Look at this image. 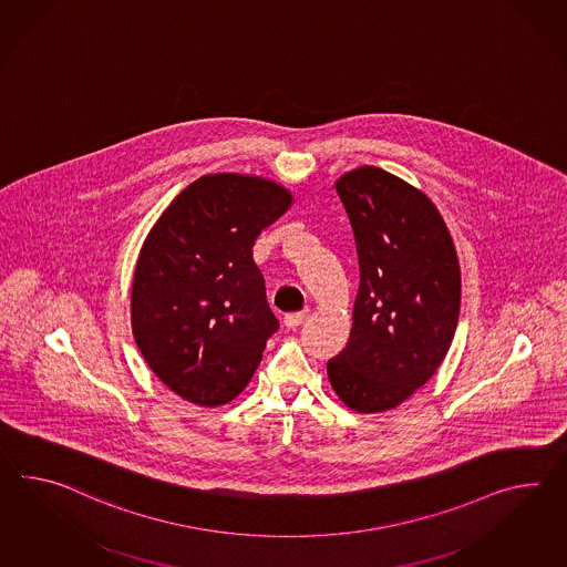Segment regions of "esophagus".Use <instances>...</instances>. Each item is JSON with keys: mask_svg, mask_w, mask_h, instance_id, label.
Masks as SVG:
<instances>
[{"mask_svg": "<svg viewBox=\"0 0 567 567\" xmlns=\"http://www.w3.org/2000/svg\"><path fill=\"white\" fill-rule=\"evenodd\" d=\"M305 318H307V311L287 313V316H285V326H287V328H290V330H295V328H299V326L303 323Z\"/></svg>", "mask_w": 567, "mask_h": 567, "instance_id": "esophagus-1", "label": "esophagus"}]
</instances>
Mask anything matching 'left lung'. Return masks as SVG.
I'll return each instance as SVG.
<instances>
[{"mask_svg":"<svg viewBox=\"0 0 567 567\" xmlns=\"http://www.w3.org/2000/svg\"><path fill=\"white\" fill-rule=\"evenodd\" d=\"M336 193L352 225L360 285L344 350L328 362L338 398L385 412L424 385L446 357L461 307V270L426 194L379 167L348 172Z\"/></svg>","mask_w":567,"mask_h":567,"instance_id":"8db88e82","label":"left lung"}]
</instances>
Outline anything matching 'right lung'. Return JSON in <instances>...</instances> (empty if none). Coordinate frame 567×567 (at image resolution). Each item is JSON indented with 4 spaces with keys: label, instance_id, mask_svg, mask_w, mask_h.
<instances>
[{
    "label": "right lung",
    "instance_id": "add662e5",
    "mask_svg": "<svg viewBox=\"0 0 567 567\" xmlns=\"http://www.w3.org/2000/svg\"><path fill=\"white\" fill-rule=\"evenodd\" d=\"M290 203L277 182L210 174L184 188L147 235L131 290L133 336L184 400L223 405L258 369L278 319L251 248Z\"/></svg>",
    "mask_w": 567,
    "mask_h": 567
}]
</instances>
